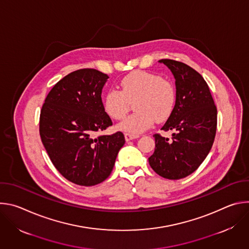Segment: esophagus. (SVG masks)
<instances>
[{"mask_svg":"<svg viewBox=\"0 0 249 249\" xmlns=\"http://www.w3.org/2000/svg\"><path fill=\"white\" fill-rule=\"evenodd\" d=\"M139 138V135H134V134H129V133H125V140L128 142V141H131V140H134V139H137Z\"/></svg>","mask_w":249,"mask_h":249,"instance_id":"34e87169","label":"esophagus"}]
</instances>
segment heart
<instances>
[{
  "instance_id": "b5f03b06",
  "label": "heart",
  "mask_w": 249,
  "mask_h": 249,
  "mask_svg": "<svg viewBox=\"0 0 249 249\" xmlns=\"http://www.w3.org/2000/svg\"><path fill=\"white\" fill-rule=\"evenodd\" d=\"M133 101L136 112L124 119L118 128L139 134L149 129L155 120L162 122L170 116L176 103V88L170 80L157 74L135 71L121 80L120 90L111 89L105 93L103 107L108 116L120 120Z\"/></svg>"
}]
</instances>
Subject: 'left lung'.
Here are the masks:
<instances>
[{
    "instance_id": "8db88e82",
    "label": "left lung",
    "mask_w": 249,
    "mask_h": 249,
    "mask_svg": "<svg viewBox=\"0 0 249 249\" xmlns=\"http://www.w3.org/2000/svg\"><path fill=\"white\" fill-rule=\"evenodd\" d=\"M175 79L176 103L163 131L171 139L155 134L151 167L166 179H180L194 172L208 156L217 130V107L203 77L188 65L161 59Z\"/></svg>"
}]
</instances>
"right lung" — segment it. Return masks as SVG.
Wrapping results in <instances>:
<instances>
[{
  "mask_svg": "<svg viewBox=\"0 0 249 249\" xmlns=\"http://www.w3.org/2000/svg\"><path fill=\"white\" fill-rule=\"evenodd\" d=\"M108 78L94 69L75 71L53 87L40 112L39 133L52 163L78 185L107 178L125 144L122 132L96 136L112 125L101 99Z\"/></svg>",
  "mask_w": 249,
  "mask_h": 249,
  "instance_id": "1",
  "label": "right lung"
}]
</instances>
